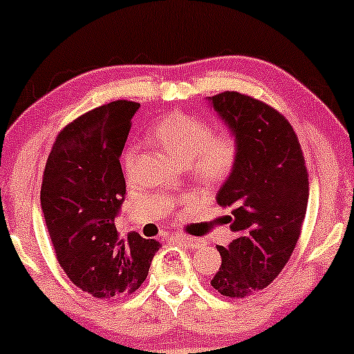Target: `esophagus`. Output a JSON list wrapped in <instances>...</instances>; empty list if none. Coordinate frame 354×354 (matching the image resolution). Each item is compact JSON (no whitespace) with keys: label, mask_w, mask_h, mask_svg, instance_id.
Wrapping results in <instances>:
<instances>
[{"label":"esophagus","mask_w":354,"mask_h":354,"mask_svg":"<svg viewBox=\"0 0 354 354\" xmlns=\"http://www.w3.org/2000/svg\"><path fill=\"white\" fill-rule=\"evenodd\" d=\"M173 241L181 243V245H186V246H189V248H200V246H203V239L193 238V236H186V234H180V236H173Z\"/></svg>","instance_id":"1"}]
</instances>
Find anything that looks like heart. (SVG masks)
I'll return each instance as SVG.
<instances>
[{"instance_id": "obj_1", "label": "heart", "mask_w": 354, "mask_h": 354, "mask_svg": "<svg viewBox=\"0 0 354 354\" xmlns=\"http://www.w3.org/2000/svg\"><path fill=\"white\" fill-rule=\"evenodd\" d=\"M149 140L163 148L180 163L191 166L194 176L205 185H221L236 168L239 140L230 129L214 133L206 118L189 113H171L158 121L149 131ZM135 161V153H124L128 171Z\"/></svg>"}]
</instances>
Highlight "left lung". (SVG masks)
Segmentation results:
<instances>
[{
	"label": "left lung",
	"instance_id": "8db88e82",
	"mask_svg": "<svg viewBox=\"0 0 354 354\" xmlns=\"http://www.w3.org/2000/svg\"><path fill=\"white\" fill-rule=\"evenodd\" d=\"M209 101L239 140L236 168L216 196L231 208L226 223L236 238L218 246L221 266L211 286L248 298L273 283L293 254L310 196L308 169L293 126L278 109L238 91Z\"/></svg>",
	"mask_w": 354,
	"mask_h": 354
}]
</instances>
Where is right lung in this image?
Masks as SVG:
<instances>
[{
  "instance_id": "1",
  "label": "right lung",
  "mask_w": 354,
  "mask_h": 354,
  "mask_svg": "<svg viewBox=\"0 0 354 354\" xmlns=\"http://www.w3.org/2000/svg\"><path fill=\"white\" fill-rule=\"evenodd\" d=\"M138 108L118 100L73 120L43 173L41 208L56 259L75 286L100 299L136 291L161 248L138 233L120 239L115 226L126 194L120 156Z\"/></svg>"
}]
</instances>
